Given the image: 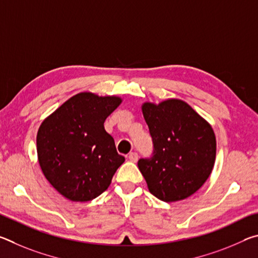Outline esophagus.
I'll list each match as a JSON object with an SVG mask.
<instances>
[{"label": "esophagus", "mask_w": 258, "mask_h": 258, "mask_svg": "<svg viewBox=\"0 0 258 258\" xmlns=\"http://www.w3.org/2000/svg\"><path fill=\"white\" fill-rule=\"evenodd\" d=\"M138 158H139V156H138L137 152H131V154L128 155V159L131 161H133V163H137Z\"/></svg>", "instance_id": "esophagus-1"}]
</instances>
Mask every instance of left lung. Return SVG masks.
Masks as SVG:
<instances>
[{
    "label": "left lung",
    "instance_id": "left-lung-1",
    "mask_svg": "<svg viewBox=\"0 0 258 258\" xmlns=\"http://www.w3.org/2000/svg\"><path fill=\"white\" fill-rule=\"evenodd\" d=\"M142 112L154 151L150 158L139 159L138 166L150 194L165 203L190 197L206 182L215 163L212 126L178 99L146 102Z\"/></svg>",
    "mask_w": 258,
    "mask_h": 258
}]
</instances>
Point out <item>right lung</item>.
<instances>
[{"mask_svg": "<svg viewBox=\"0 0 258 258\" xmlns=\"http://www.w3.org/2000/svg\"><path fill=\"white\" fill-rule=\"evenodd\" d=\"M118 97L90 92L74 95L41 124L36 146L46 180L72 202H90L110 185L125 158L116 150L104 120Z\"/></svg>", "mask_w": 258, "mask_h": 258, "instance_id": "1", "label": "right lung"}]
</instances>
